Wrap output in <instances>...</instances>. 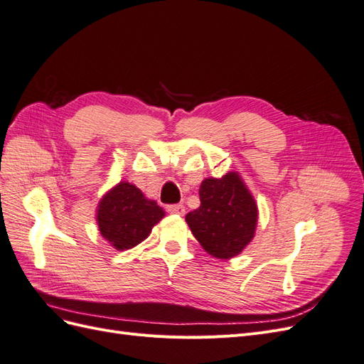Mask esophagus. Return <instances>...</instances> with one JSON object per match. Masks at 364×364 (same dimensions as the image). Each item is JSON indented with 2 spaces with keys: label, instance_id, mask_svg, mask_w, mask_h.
I'll return each mask as SVG.
<instances>
[{
  "label": "esophagus",
  "instance_id": "obj_1",
  "mask_svg": "<svg viewBox=\"0 0 364 364\" xmlns=\"http://www.w3.org/2000/svg\"><path fill=\"white\" fill-rule=\"evenodd\" d=\"M167 211L170 214H178V215H183L185 214V206L181 203H176V205H168L167 206Z\"/></svg>",
  "mask_w": 364,
  "mask_h": 364
}]
</instances>
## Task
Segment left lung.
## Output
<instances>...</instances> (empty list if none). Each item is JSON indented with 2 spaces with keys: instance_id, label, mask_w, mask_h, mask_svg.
<instances>
[{
  "instance_id": "obj_1",
  "label": "left lung",
  "mask_w": 364,
  "mask_h": 364,
  "mask_svg": "<svg viewBox=\"0 0 364 364\" xmlns=\"http://www.w3.org/2000/svg\"><path fill=\"white\" fill-rule=\"evenodd\" d=\"M200 206L188 213L185 222L209 255L230 259L249 246L258 225L255 197L240 173L203 179Z\"/></svg>"
}]
</instances>
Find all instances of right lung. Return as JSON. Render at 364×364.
I'll return each instance as SVG.
<instances>
[{
	"label": "right lung",
	"mask_w": 364,
	"mask_h": 364,
	"mask_svg": "<svg viewBox=\"0 0 364 364\" xmlns=\"http://www.w3.org/2000/svg\"><path fill=\"white\" fill-rule=\"evenodd\" d=\"M164 215L155 200L147 199L134 183L121 181L98 202L95 222L107 243L123 252L144 241Z\"/></svg>",
	"instance_id": "right-lung-1"
}]
</instances>
